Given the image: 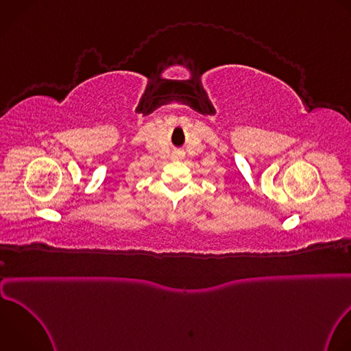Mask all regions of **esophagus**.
Returning <instances> with one entry per match:
<instances>
[{
  "instance_id": "34e87169",
  "label": "esophagus",
  "mask_w": 351,
  "mask_h": 351,
  "mask_svg": "<svg viewBox=\"0 0 351 351\" xmlns=\"http://www.w3.org/2000/svg\"><path fill=\"white\" fill-rule=\"evenodd\" d=\"M173 158H176V160H179V158H182V154H180V153H176V154H175V157H173Z\"/></svg>"
}]
</instances>
